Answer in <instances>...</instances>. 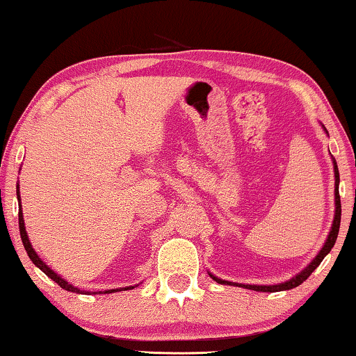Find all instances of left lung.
<instances>
[{
  "label": "left lung",
  "mask_w": 356,
  "mask_h": 356,
  "mask_svg": "<svg viewBox=\"0 0 356 356\" xmlns=\"http://www.w3.org/2000/svg\"><path fill=\"white\" fill-rule=\"evenodd\" d=\"M326 130V129H324ZM332 163H334V177H335V188H334V195H335V211H334V221H332V227L329 230V235L326 238V243L323 245V248L319 250V253L316 257L313 258V261L308 264L307 268L303 269L302 273H298L297 276L285 280L282 284H276V285H250V284H237V282H229V280H222L216 276H213L211 273H209V276L213 277V280H216L218 284H227V285H237V287H245V289H250V290H257V292H280V290H290V289H295L298 287L300 284H303L305 280H307L309 276H312V273L316 269L321 261L324 259V257L332 250L335 240H337V235H339V227H340V214H342V207H340V195H339V182H340V177H339V168H337V163H335V158H332Z\"/></svg>",
  "instance_id": "1"
}]
</instances>
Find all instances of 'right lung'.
<instances>
[{
  "label": "right lung",
  "mask_w": 356,
  "mask_h": 356,
  "mask_svg": "<svg viewBox=\"0 0 356 356\" xmlns=\"http://www.w3.org/2000/svg\"><path fill=\"white\" fill-rule=\"evenodd\" d=\"M17 200H19V230H21V238H22V243H24V248H26V252L29 254V258L32 259V263L35 264V266L42 269V271L47 274V276L49 279H53L54 282H56L59 287L64 289V290H69V292H76V293H83V290H80L77 287H74L72 284H69L66 279H63L59 274H56L53 271L51 268L48 266V264H44V261H42V258L38 257L37 252L32 248V245H30V240H29V235L26 232V226H24V216H22V208H21V195H19V184H17ZM134 289L132 287H121V289H111V290H104V293H113V292H121V290H130ZM87 293V292H85ZM93 293H103V292H93Z\"/></svg>",
  "instance_id": "add662e5"
}]
</instances>
